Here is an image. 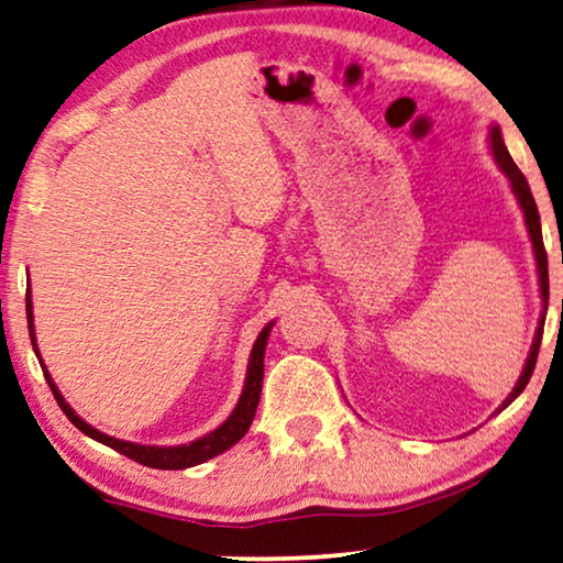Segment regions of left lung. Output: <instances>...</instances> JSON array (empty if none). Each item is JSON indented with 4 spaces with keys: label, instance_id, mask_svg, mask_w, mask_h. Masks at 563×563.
I'll list each match as a JSON object with an SVG mask.
<instances>
[{
    "label": "left lung",
    "instance_id": "8db88e82",
    "mask_svg": "<svg viewBox=\"0 0 563 563\" xmlns=\"http://www.w3.org/2000/svg\"><path fill=\"white\" fill-rule=\"evenodd\" d=\"M490 151H493V158H496L498 169L508 176L510 181V189H514V195L518 199V205L523 209V217H526V230H528V238H531V245H533V255H536V271H539V285H541V300H543V313H541V321H539V329H536L533 335V343H531V351H528V358L523 364V372L518 376L514 391L508 394L506 401L498 407L506 409L510 401H514L518 394L526 389L528 379H531L533 368H536V358H539V349H541V335H543V321H547V308H549V260H547V247H543V234H541V217H539V207H536L533 195H531V187H528L526 176L518 169L514 158H510L506 144H503V136H500V125L493 123L490 125Z\"/></svg>",
    "mask_w": 563,
    "mask_h": 563
}]
</instances>
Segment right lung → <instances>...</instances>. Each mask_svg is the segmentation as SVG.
<instances>
[{"label":"right lung","instance_id":"1","mask_svg":"<svg viewBox=\"0 0 563 563\" xmlns=\"http://www.w3.org/2000/svg\"><path fill=\"white\" fill-rule=\"evenodd\" d=\"M27 325H30L32 349H35V354L40 358L42 374H45L49 389H53L57 405H60L65 417L70 419V422L78 427L82 434H88V438H93L96 442H103L106 448H113L115 452H121V455L136 460V463H141V465L156 467V470L195 467L199 463H207V460L222 455V452L230 450L232 444H238L242 438H245L250 424H253L255 409H257V401H260V391H263V372H265L263 362H265L267 339H271V331H273V321L257 333L255 346H253V351H250L245 387H242L240 401H238V407L232 409V415L224 419V422L217 427V430L205 434V438H199V440L189 442V444H174V448H156V444H139V442H125V440H119V438H111V434H103L100 430H96V427H90L86 419H80L78 415H75V409L67 405L60 389L55 387V382H53V376H49L47 366L42 364V356L37 351V339H35V316H32L30 288H27Z\"/></svg>","mask_w":563,"mask_h":563}]
</instances>
